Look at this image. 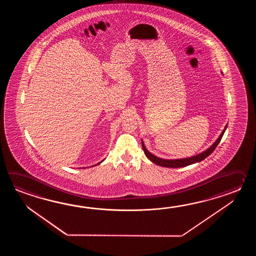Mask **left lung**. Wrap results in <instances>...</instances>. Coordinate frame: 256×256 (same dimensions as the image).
I'll use <instances>...</instances> for the list:
<instances>
[{
    "instance_id": "obj_1",
    "label": "left lung",
    "mask_w": 256,
    "mask_h": 256,
    "mask_svg": "<svg viewBox=\"0 0 256 256\" xmlns=\"http://www.w3.org/2000/svg\"><path fill=\"white\" fill-rule=\"evenodd\" d=\"M226 128H227V126H225V128H224V130H222V134L218 136V138L216 142L213 144L212 146L210 147V148H208L206 151L200 152V154H196V156H191V158L174 159V160H166V159H162V158H158V156L152 154L151 152H148V150H147L146 146H144V142L142 141V146L144 152L146 154V158H148L149 160H151L152 163L158 164V166H164V168H183V166H190V164H192L200 162L202 160H204L205 158H208V156L215 150V148L217 147L218 142L222 140V138L224 132L226 130Z\"/></svg>"
}]
</instances>
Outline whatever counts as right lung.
<instances>
[{
	"label": "right lung",
	"instance_id": "obj_1",
	"mask_svg": "<svg viewBox=\"0 0 256 256\" xmlns=\"http://www.w3.org/2000/svg\"><path fill=\"white\" fill-rule=\"evenodd\" d=\"M100 163H102V162H100Z\"/></svg>",
	"mask_w": 256,
	"mask_h": 256
}]
</instances>
